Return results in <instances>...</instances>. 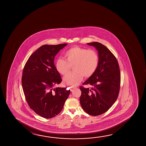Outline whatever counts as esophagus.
Wrapping results in <instances>:
<instances>
[{"mask_svg":"<svg viewBox=\"0 0 146 146\" xmlns=\"http://www.w3.org/2000/svg\"><path fill=\"white\" fill-rule=\"evenodd\" d=\"M76 88V87H75V86H71V91H73V90L75 89V88Z\"/></svg>","mask_w":146,"mask_h":146,"instance_id":"obj_1","label":"esophagus"}]
</instances>
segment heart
<instances>
[{
  "instance_id": "b5f03b06",
  "label": "heart",
  "mask_w": 146,
  "mask_h": 146,
  "mask_svg": "<svg viewBox=\"0 0 146 146\" xmlns=\"http://www.w3.org/2000/svg\"><path fill=\"white\" fill-rule=\"evenodd\" d=\"M66 60L61 58L56 60L55 68L58 73L65 75L73 66V72L66 75L63 81L70 86H76L84 76L88 78L96 72L99 64V56L95 51L74 46L66 51Z\"/></svg>"
}]
</instances>
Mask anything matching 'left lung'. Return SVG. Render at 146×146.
I'll return each mask as SVG.
<instances>
[{"instance_id":"1","label":"left lung","mask_w":146,"mask_h":146,"mask_svg":"<svg viewBox=\"0 0 146 146\" xmlns=\"http://www.w3.org/2000/svg\"><path fill=\"white\" fill-rule=\"evenodd\" d=\"M87 44L98 51L99 64L95 73L83 84L92 88L80 87V103L88 115L96 116L107 111L117 100L120 88V70L117 58L105 46L97 42Z\"/></svg>"}]
</instances>
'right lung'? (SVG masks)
Returning a JSON list of instances; mask_svg holds the SVG:
<instances>
[{
  "label": "right lung",
  "instance_id": "obj_1",
  "mask_svg": "<svg viewBox=\"0 0 146 146\" xmlns=\"http://www.w3.org/2000/svg\"><path fill=\"white\" fill-rule=\"evenodd\" d=\"M67 44L42 46L31 54L24 66L22 85L29 106L46 119L58 115L63 108L70 91L56 88L62 82L55 68V55Z\"/></svg>",
  "mask_w": 146,
  "mask_h": 146
}]
</instances>
